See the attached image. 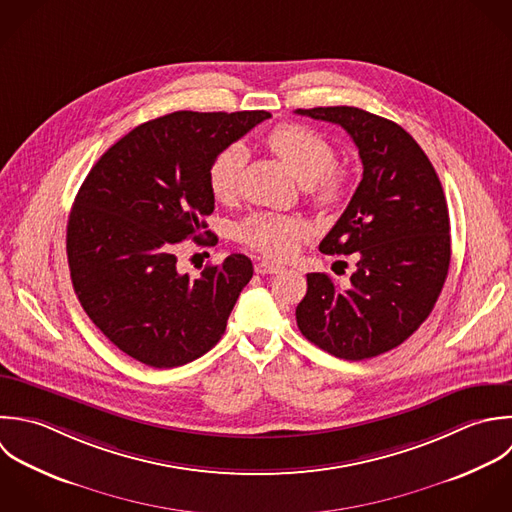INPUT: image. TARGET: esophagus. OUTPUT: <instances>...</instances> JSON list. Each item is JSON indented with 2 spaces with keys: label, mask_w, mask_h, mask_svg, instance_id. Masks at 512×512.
<instances>
[{
  "label": "esophagus",
  "mask_w": 512,
  "mask_h": 512,
  "mask_svg": "<svg viewBox=\"0 0 512 512\" xmlns=\"http://www.w3.org/2000/svg\"><path fill=\"white\" fill-rule=\"evenodd\" d=\"M255 271L259 275H277V273H283V267L277 263H271V261H259V263H255Z\"/></svg>",
  "instance_id": "1"
}]
</instances>
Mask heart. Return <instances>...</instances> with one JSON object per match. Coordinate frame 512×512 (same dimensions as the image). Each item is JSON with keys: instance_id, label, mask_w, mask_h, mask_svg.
<instances>
[{"instance_id": "heart-1", "label": "heart", "mask_w": 512, "mask_h": 512, "mask_svg": "<svg viewBox=\"0 0 512 512\" xmlns=\"http://www.w3.org/2000/svg\"><path fill=\"white\" fill-rule=\"evenodd\" d=\"M267 143L299 181L309 183L311 199L317 205L331 207L345 197L349 185L347 171L335 165V149L323 135L305 125L283 123L267 135ZM245 157V147L233 143L209 163L207 183L217 201L235 197ZM307 231L305 221L297 217L259 213L241 223L239 239L265 257L285 259L297 249Z\"/></svg>"}]
</instances>
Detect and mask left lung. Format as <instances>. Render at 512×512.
<instances>
[{"label":"left lung","mask_w":512,"mask_h":512,"mask_svg":"<svg viewBox=\"0 0 512 512\" xmlns=\"http://www.w3.org/2000/svg\"><path fill=\"white\" fill-rule=\"evenodd\" d=\"M295 113L341 125L359 149L363 179L319 245L359 257L349 287L327 273L307 275L299 331L347 361L387 353L431 315L451 263V223L439 175L419 143L395 121L359 107Z\"/></svg>","instance_id":"1"}]
</instances>
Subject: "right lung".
I'll return each instance as SVG.
<instances>
[{
    "label": "right lung",
    "instance_id": "add662e5",
    "mask_svg": "<svg viewBox=\"0 0 512 512\" xmlns=\"http://www.w3.org/2000/svg\"><path fill=\"white\" fill-rule=\"evenodd\" d=\"M269 117L175 111L151 119L111 145L79 187L67 221L71 283L95 327L135 361L179 367L225 333L253 277L251 259L233 253L191 279L177 271L175 251L207 229L213 157Z\"/></svg>",
    "mask_w": 512,
    "mask_h": 512
}]
</instances>
